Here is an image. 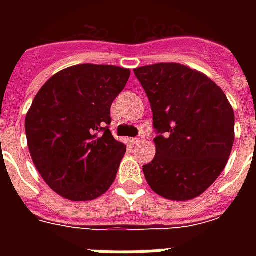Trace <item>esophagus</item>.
<instances>
[{
	"instance_id": "34e87169",
	"label": "esophagus",
	"mask_w": 256,
	"mask_h": 256,
	"mask_svg": "<svg viewBox=\"0 0 256 256\" xmlns=\"http://www.w3.org/2000/svg\"><path fill=\"white\" fill-rule=\"evenodd\" d=\"M140 141H141V138H130V144H138Z\"/></svg>"
}]
</instances>
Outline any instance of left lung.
Masks as SVG:
<instances>
[{
    "instance_id": "1",
    "label": "left lung",
    "mask_w": 256,
    "mask_h": 256,
    "mask_svg": "<svg viewBox=\"0 0 256 256\" xmlns=\"http://www.w3.org/2000/svg\"><path fill=\"white\" fill-rule=\"evenodd\" d=\"M152 110L156 155L144 165L154 192L174 201L200 196L220 176L234 142V112L212 79L176 62L133 70Z\"/></svg>"
}]
</instances>
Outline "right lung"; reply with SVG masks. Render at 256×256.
<instances>
[{"label":"right lung","instance_id":"obj_1","mask_svg":"<svg viewBox=\"0 0 256 256\" xmlns=\"http://www.w3.org/2000/svg\"><path fill=\"white\" fill-rule=\"evenodd\" d=\"M130 76L112 65H74L52 76L34 97L26 118L29 152L62 198L94 200L115 180L126 148L108 130L110 108Z\"/></svg>","mask_w":256,"mask_h":256}]
</instances>
